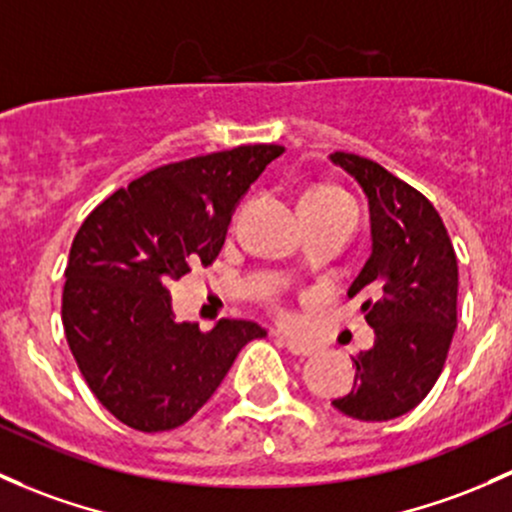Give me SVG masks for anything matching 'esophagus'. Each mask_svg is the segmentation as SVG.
Segmentation results:
<instances>
[{
  "label": "esophagus",
  "mask_w": 512,
  "mask_h": 512,
  "mask_svg": "<svg viewBox=\"0 0 512 512\" xmlns=\"http://www.w3.org/2000/svg\"><path fill=\"white\" fill-rule=\"evenodd\" d=\"M277 341L282 343V346L287 348L289 353L297 355V358H309V355H314V353H316V348L311 346V343L297 341V338H282V336H277Z\"/></svg>",
  "instance_id": "esophagus-1"
}]
</instances>
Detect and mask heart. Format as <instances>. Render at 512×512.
I'll list each match as a JSON object with an SVG mask.
<instances>
[{"label":"heart","mask_w":512,"mask_h":512,"mask_svg":"<svg viewBox=\"0 0 512 512\" xmlns=\"http://www.w3.org/2000/svg\"><path fill=\"white\" fill-rule=\"evenodd\" d=\"M301 206H353V203H351V198H348L343 191H338V188L316 186V188H311V191L304 193V198H301ZM277 311L284 316V319H287V314H284L279 306H277Z\"/></svg>","instance_id":"obj_1"}]
</instances>
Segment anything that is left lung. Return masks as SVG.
Masks as SVG:
<instances>
[{"instance_id": "1", "label": "left lung", "mask_w": 512, "mask_h": 512, "mask_svg": "<svg viewBox=\"0 0 512 512\" xmlns=\"http://www.w3.org/2000/svg\"><path fill=\"white\" fill-rule=\"evenodd\" d=\"M370 203L373 252L348 289L375 331L355 355V380L333 407L360 422H387L414 410L444 370L456 328L459 267L437 208L375 161L333 152Z\"/></svg>"}]
</instances>
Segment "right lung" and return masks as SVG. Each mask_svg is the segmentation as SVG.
<instances>
[{"label": "right lung", "mask_w": 512, "mask_h": 512, "mask_svg": "<svg viewBox=\"0 0 512 512\" xmlns=\"http://www.w3.org/2000/svg\"><path fill=\"white\" fill-rule=\"evenodd\" d=\"M284 152L245 144L139 176L83 220L63 287L68 346L93 395L137 432H169L208 400L240 348L267 336L245 319L211 331L174 319L169 287L213 265L235 206Z\"/></svg>", "instance_id": "add662e5"}]
</instances>
